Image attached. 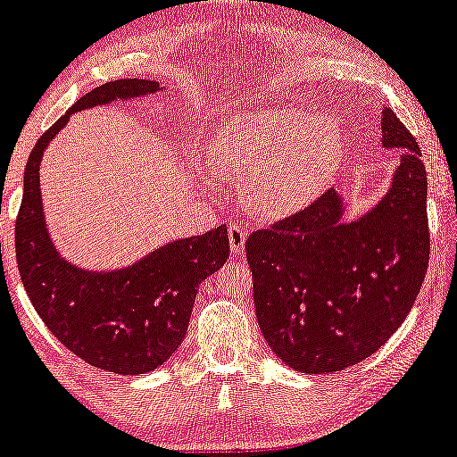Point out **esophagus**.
<instances>
[{
	"mask_svg": "<svg viewBox=\"0 0 457 457\" xmlns=\"http://www.w3.org/2000/svg\"><path fill=\"white\" fill-rule=\"evenodd\" d=\"M229 237V249H232L234 255H240L245 252V240H247V229L240 223H229L228 228Z\"/></svg>",
	"mask_w": 457,
	"mask_h": 457,
	"instance_id": "esophagus-1",
	"label": "esophagus"
}]
</instances>
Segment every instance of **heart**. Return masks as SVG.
<instances>
[{
	"label": "heart",
	"instance_id": "b5f03b06",
	"mask_svg": "<svg viewBox=\"0 0 457 457\" xmlns=\"http://www.w3.org/2000/svg\"><path fill=\"white\" fill-rule=\"evenodd\" d=\"M214 155L225 173L247 184L258 217L299 212L329 187L345 158L340 125L302 108L240 112L223 123Z\"/></svg>",
	"mask_w": 457,
	"mask_h": 457
}]
</instances>
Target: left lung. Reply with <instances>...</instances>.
Masks as SVG:
<instances>
[{"label":"left lung","instance_id":"8db88e82","mask_svg":"<svg viewBox=\"0 0 457 457\" xmlns=\"http://www.w3.org/2000/svg\"><path fill=\"white\" fill-rule=\"evenodd\" d=\"M382 143L401 155L393 187L369 214L343 219V199L329 188L245 243L264 340L302 373L343 370L375 353L428 273V173L419 143L388 108Z\"/></svg>","mask_w":457,"mask_h":457}]
</instances>
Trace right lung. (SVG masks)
Instances as JSON below:
<instances>
[{
    "instance_id": "obj_1",
    "label": "right lung",
    "mask_w": 457,
    "mask_h": 457,
    "mask_svg": "<svg viewBox=\"0 0 457 457\" xmlns=\"http://www.w3.org/2000/svg\"><path fill=\"white\" fill-rule=\"evenodd\" d=\"M160 90L149 79H117L84 95L38 138L25 164L14 249L29 302L47 329L90 367L119 375L158 369L187 336L199 284L229 255L228 228L175 240L134 267L93 273L64 262L47 237L38 169L47 143L78 110Z\"/></svg>"
}]
</instances>
